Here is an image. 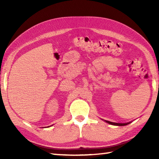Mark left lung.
I'll return each mask as SVG.
<instances>
[{
    "label": "left lung",
    "instance_id": "1",
    "mask_svg": "<svg viewBox=\"0 0 159 159\" xmlns=\"http://www.w3.org/2000/svg\"><path fill=\"white\" fill-rule=\"evenodd\" d=\"M103 120V119H102ZM105 121L106 123H109V124H111L113 125H118V126H124L129 124V123H130L131 122H128V123H114V122H111V121H109V120H103Z\"/></svg>",
    "mask_w": 159,
    "mask_h": 159
}]
</instances>
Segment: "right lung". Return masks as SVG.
<instances>
[{
	"instance_id": "right-lung-1",
	"label": "right lung",
	"mask_w": 159,
	"mask_h": 159,
	"mask_svg": "<svg viewBox=\"0 0 159 159\" xmlns=\"http://www.w3.org/2000/svg\"><path fill=\"white\" fill-rule=\"evenodd\" d=\"M48 127H50V126H48Z\"/></svg>"
}]
</instances>
